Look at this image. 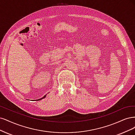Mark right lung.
<instances>
[{"mask_svg":"<svg viewBox=\"0 0 135 135\" xmlns=\"http://www.w3.org/2000/svg\"><path fill=\"white\" fill-rule=\"evenodd\" d=\"M46 95H45L44 97H43L42 98H41V99H37V100H37V101H38V100H41V99H44L45 97H46Z\"/></svg>","mask_w":135,"mask_h":135,"instance_id":"right-lung-1","label":"right lung"}]
</instances>
